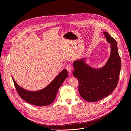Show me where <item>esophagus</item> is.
Wrapping results in <instances>:
<instances>
[{"mask_svg":"<svg viewBox=\"0 0 131 131\" xmlns=\"http://www.w3.org/2000/svg\"><path fill=\"white\" fill-rule=\"evenodd\" d=\"M66 69L67 70V71H68V72L69 73L72 72L73 68H72V66H71V64H67V66H66Z\"/></svg>","mask_w":131,"mask_h":131,"instance_id":"1","label":"esophagus"}]
</instances>
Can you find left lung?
Masks as SVG:
<instances>
[{
    "mask_svg": "<svg viewBox=\"0 0 131 131\" xmlns=\"http://www.w3.org/2000/svg\"><path fill=\"white\" fill-rule=\"evenodd\" d=\"M110 43L111 53L105 65L95 69L86 64L83 59L74 62V76L79 81V92L85 101L94 102L100 101L112 93L117 86L121 70V59L116 40L103 32Z\"/></svg>",
    "mask_w": 131,
    "mask_h": 131,
    "instance_id": "obj_1",
    "label": "left lung"
}]
</instances>
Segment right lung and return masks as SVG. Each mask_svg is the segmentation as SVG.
I'll use <instances>...</instances> for the list:
<instances>
[{
  "instance_id": "right-lung-1",
  "label": "right lung",
  "mask_w": 131,
  "mask_h": 131,
  "mask_svg": "<svg viewBox=\"0 0 131 131\" xmlns=\"http://www.w3.org/2000/svg\"><path fill=\"white\" fill-rule=\"evenodd\" d=\"M68 77V73L64 69L45 88L38 91H27L18 86L12 77L17 92L22 99L29 104L37 106L48 105L54 101L57 91Z\"/></svg>"
}]
</instances>
